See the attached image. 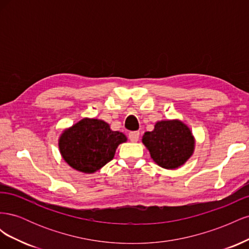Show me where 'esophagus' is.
<instances>
[{
    "mask_svg": "<svg viewBox=\"0 0 249 249\" xmlns=\"http://www.w3.org/2000/svg\"><path fill=\"white\" fill-rule=\"evenodd\" d=\"M139 137H140V133L139 132H131L129 134V139L132 142H137L139 140Z\"/></svg>",
    "mask_w": 249,
    "mask_h": 249,
    "instance_id": "esophagus-1",
    "label": "esophagus"
}]
</instances>
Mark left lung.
I'll use <instances>...</instances> for the list:
<instances>
[{
    "instance_id": "1",
    "label": "left lung",
    "mask_w": 249,
    "mask_h": 249,
    "mask_svg": "<svg viewBox=\"0 0 249 249\" xmlns=\"http://www.w3.org/2000/svg\"><path fill=\"white\" fill-rule=\"evenodd\" d=\"M142 143L154 162L164 169H178L190 159L195 138L190 127L179 119L159 120L152 132H145Z\"/></svg>"
}]
</instances>
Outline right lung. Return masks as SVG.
Wrapping results in <instances>:
<instances>
[{"label":"right lung","instance_id":"add662e5","mask_svg":"<svg viewBox=\"0 0 249 249\" xmlns=\"http://www.w3.org/2000/svg\"><path fill=\"white\" fill-rule=\"evenodd\" d=\"M126 140L124 133L112 131L104 120L85 117L62 131L58 146L71 168L94 173L114 158L118 145Z\"/></svg>","mask_w":249,"mask_h":249}]
</instances>
